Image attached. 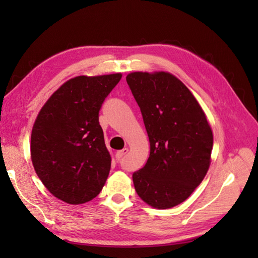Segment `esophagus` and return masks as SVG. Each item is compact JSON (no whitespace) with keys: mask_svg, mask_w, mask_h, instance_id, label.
Instances as JSON below:
<instances>
[{"mask_svg":"<svg viewBox=\"0 0 258 258\" xmlns=\"http://www.w3.org/2000/svg\"><path fill=\"white\" fill-rule=\"evenodd\" d=\"M128 152V148H124L123 150H119V151H117L116 152V158L117 159H120L121 157H123L124 155H126Z\"/></svg>","mask_w":258,"mask_h":258,"instance_id":"esophagus-1","label":"esophagus"}]
</instances>
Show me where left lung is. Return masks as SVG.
Returning <instances> with one entry per match:
<instances>
[{"instance_id":"1","label":"left lung","mask_w":258,"mask_h":258,"mask_svg":"<svg viewBox=\"0 0 258 258\" xmlns=\"http://www.w3.org/2000/svg\"><path fill=\"white\" fill-rule=\"evenodd\" d=\"M126 81L141 109L150 155L133 174L135 191L157 209L190 197L208 172L213 131L195 95L167 72H133Z\"/></svg>"}]
</instances>
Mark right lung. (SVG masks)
Instances as JSON below:
<instances>
[{
  "instance_id": "obj_1",
  "label": "right lung",
  "mask_w": 258,
  "mask_h": 258,
  "mask_svg": "<svg viewBox=\"0 0 258 258\" xmlns=\"http://www.w3.org/2000/svg\"><path fill=\"white\" fill-rule=\"evenodd\" d=\"M120 78V73L71 78L35 119L30 137L34 169L46 189L64 203L90 202L107 181L111 157L99 110Z\"/></svg>"
}]
</instances>
